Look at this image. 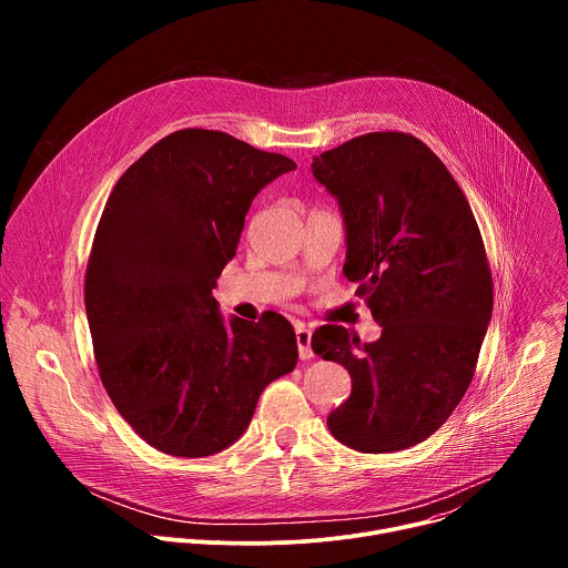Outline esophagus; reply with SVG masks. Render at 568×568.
<instances>
[{
	"label": "esophagus",
	"mask_w": 568,
	"mask_h": 568,
	"mask_svg": "<svg viewBox=\"0 0 568 568\" xmlns=\"http://www.w3.org/2000/svg\"><path fill=\"white\" fill-rule=\"evenodd\" d=\"M312 331L305 326H296V346H298V357L301 359H312Z\"/></svg>",
	"instance_id": "1"
}]
</instances>
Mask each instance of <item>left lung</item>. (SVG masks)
<instances>
[{
	"label": "left lung",
	"instance_id": "left-lung-1",
	"mask_svg": "<svg viewBox=\"0 0 568 568\" xmlns=\"http://www.w3.org/2000/svg\"><path fill=\"white\" fill-rule=\"evenodd\" d=\"M312 175L339 202L344 274L382 328L364 346L342 326L312 335V351L353 379L328 429L364 454L414 447L458 407L493 318L474 213L443 161L404 132L351 139L314 156Z\"/></svg>",
	"mask_w": 568,
	"mask_h": 568
}]
</instances>
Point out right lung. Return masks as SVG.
<instances>
[{
	"label": "right lung",
	"instance_id": "right-lung-1",
	"mask_svg": "<svg viewBox=\"0 0 568 568\" xmlns=\"http://www.w3.org/2000/svg\"><path fill=\"white\" fill-rule=\"evenodd\" d=\"M296 164L217 130H180L116 182L90 254L85 310L101 382L154 449L233 445L261 393L294 371L290 321H224L213 287L254 197Z\"/></svg>",
	"mask_w": 568,
	"mask_h": 568
}]
</instances>
